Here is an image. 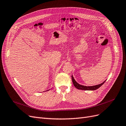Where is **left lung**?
I'll return each mask as SVG.
<instances>
[{
  "label": "left lung",
  "mask_w": 126,
  "mask_h": 126,
  "mask_svg": "<svg viewBox=\"0 0 126 126\" xmlns=\"http://www.w3.org/2000/svg\"><path fill=\"white\" fill-rule=\"evenodd\" d=\"M71 78H72V82H73V84H74V86L76 88H77L78 89H80V90H96V89H98L100 87H101L106 81V80H105L102 83H100V84H99V85H97L93 86H83V85L79 84V83L75 80L74 77H73V76H72V75L71 76Z\"/></svg>",
  "instance_id": "left-lung-1"
}]
</instances>
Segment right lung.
Segmentation results:
<instances>
[{
  "label": "right lung",
  "instance_id": "obj_1",
  "mask_svg": "<svg viewBox=\"0 0 126 126\" xmlns=\"http://www.w3.org/2000/svg\"><path fill=\"white\" fill-rule=\"evenodd\" d=\"M48 90H47V91H48Z\"/></svg>",
  "mask_w": 126,
  "mask_h": 126
}]
</instances>
